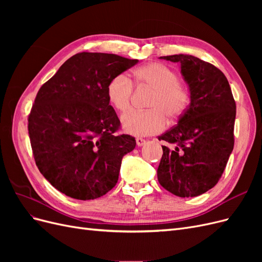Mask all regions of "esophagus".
<instances>
[{
  "label": "esophagus",
  "mask_w": 262,
  "mask_h": 262,
  "mask_svg": "<svg viewBox=\"0 0 262 262\" xmlns=\"http://www.w3.org/2000/svg\"><path fill=\"white\" fill-rule=\"evenodd\" d=\"M136 142H137V145L138 146H143L145 144L146 141L144 139H142V138H137Z\"/></svg>",
  "instance_id": "esophagus-1"
}]
</instances>
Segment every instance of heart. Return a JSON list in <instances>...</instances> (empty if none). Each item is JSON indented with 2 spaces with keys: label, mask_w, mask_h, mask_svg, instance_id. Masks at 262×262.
<instances>
[{
  "label": "heart",
  "mask_w": 262,
  "mask_h": 262,
  "mask_svg": "<svg viewBox=\"0 0 262 262\" xmlns=\"http://www.w3.org/2000/svg\"><path fill=\"white\" fill-rule=\"evenodd\" d=\"M147 86L154 90L146 110H130L121 123L125 132L137 137H146L165 129L166 116L177 119L186 112L190 102V93L179 83L177 73L163 63L152 62L134 69L131 81L124 74L113 77L107 85V98L116 110L124 113L130 108L133 85Z\"/></svg>",
  "instance_id": "heart-1"
}]
</instances>
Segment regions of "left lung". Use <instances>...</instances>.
Returning a JSON list of instances; mask_svg holds the SVG:
<instances>
[{
    "label": "left lung",
    "instance_id": "1",
    "mask_svg": "<svg viewBox=\"0 0 262 262\" xmlns=\"http://www.w3.org/2000/svg\"><path fill=\"white\" fill-rule=\"evenodd\" d=\"M161 59L179 63L189 86L190 105L177 125L158 137L163 147L157 179L172 194L200 195L217 184L234 148L236 104L226 76L189 54Z\"/></svg>",
    "mask_w": 262,
    "mask_h": 262
}]
</instances>
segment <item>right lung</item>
Returning <instances> with one entry per match:
<instances>
[{
    "label": "right lung",
    "instance_id": "obj_1",
    "mask_svg": "<svg viewBox=\"0 0 262 262\" xmlns=\"http://www.w3.org/2000/svg\"><path fill=\"white\" fill-rule=\"evenodd\" d=\"M138 62L81 52L39 90L28 117L30 144L38 169L60 192L94 200L116 186L122 157L137 142L115 134L120 120L109 105L107 85Z\"/></svg>",
    "mask_w": 262,
    "mask_h": 262
}]
</instances>
